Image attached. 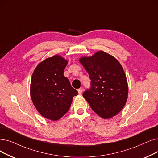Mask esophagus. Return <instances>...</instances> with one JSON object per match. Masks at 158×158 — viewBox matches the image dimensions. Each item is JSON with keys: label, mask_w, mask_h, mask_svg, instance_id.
Masks as SVG:
<instances>
[{"label": "esophagus", "mask_w": 158, "mask_h": 158, "mask_svg": "<svg viewBox=\"0 0 158 158\" xmlns=\"http://www.w3.org/2000/svg\"><path fill=\"white\" fill-rule=\"evenodd\" d=\"M77 91H78L79 94H81L82 92H83V88H80L78 89Z\"/></svg>", "instance_id": "34e87169"}]
</instances>
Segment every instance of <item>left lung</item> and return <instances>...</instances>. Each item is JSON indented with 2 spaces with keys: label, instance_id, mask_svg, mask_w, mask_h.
<instances>
[{
  "label": "left lung",
  "instance_id": "obj_1",
  "mask_svg": "<svg viewBox=\"0 0 158 158\" xmlns=\"http://www.w3.org/2000/svg\"><path fill=\"white\" fill-rule=\"evenodd\" d=\"M79 62L91 79V88L83 96L93 110L103 119L116 115L124 107L128 98L126 75L119 61L103 51L90 57H83Z\"/></svg>",
  "mask_w": 158,
  "mask_h": 158
}]
</instances>
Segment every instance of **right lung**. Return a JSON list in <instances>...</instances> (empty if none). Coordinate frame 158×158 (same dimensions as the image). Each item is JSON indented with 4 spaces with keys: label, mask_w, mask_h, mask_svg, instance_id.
<instances>
[{
    "label": "right lung",
    "mask_w": 158,
    "mask_h": 158,
    "mask_svg": "<svg viewBox=\"0 0 158 158\" xmlns=\"http://www.w3.org/2000/svg\"><path fill=\"white\" fill-rule=\"evenodd\" d=\"M68 60L59 55L47 58L34 70L30 95L39 114L52 121L60 119L68 111L73 96L78 94L64 76Z\"/></svg>",
    "instance_id": "right-lung-1"
}]
</instances>
